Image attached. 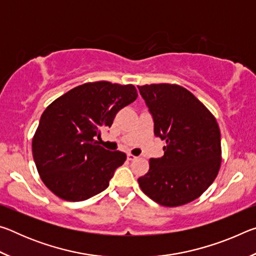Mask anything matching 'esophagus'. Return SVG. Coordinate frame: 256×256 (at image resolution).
Here are the masks:
<instances>
[{
	"label": "esophagus",
	"instance_id": "obj_1",
	"mask_svg": "<svg viewBox=\"0 0 256 256\" xmlns=\"http://www.w3.org/2000/svg\"><path fill=\"white\" fill-rule=\"evenodd\" d=\"M138 157H136L134 154H128V160H130V162H133V160H136Z\"/></svg>",
	"mask_w": 256,
	"mask_h": 256
}]
</instances>
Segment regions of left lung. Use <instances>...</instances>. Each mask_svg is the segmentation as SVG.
Here are the masks:
<instances>
[{
    "instance_id": "left-lung-1",
    "label": "left lung",
    "mask_w": 256,
    "mask_h": 256,
    "mask_svg": "<svg viewBox=\"0 0 256 256\" xmlns=\"http://www.w3.org/2000/svg\"><path fill=\"white\" fill-rule=\"evenodd\" d=\"M154 123V136L166 141L162 158L149 160L138 180L146 196L164 206H178L201 196L222 164L220 130L214 116L178 84L138 86Z\"/></svg>"
}]
</instances>
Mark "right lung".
<instances>
[{
	"label": "right lung",
	"mask_w": 256,
	"mask_h": 256,
	"mask_svg": "<svg viewBox=\"0 0 256 256\" xmlns=\"http://www.w3.org/2000/svg\"><path fill=\"white\" fill-rule=\"evenodd\" d=\"M136 97L133 84L88 82L46 108L32 138V156L47 188L63 200L78 202L108 188L126 154L106 150L94 138Z\"/></svg>",
	"instance_id": "right-lung-1"
}]
</instances>
